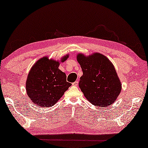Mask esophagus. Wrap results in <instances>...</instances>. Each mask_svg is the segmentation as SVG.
<instances>
[{
  "mask_svg": "<svg viewBox=\"0 0 148 148\" xmlns=\"http://www.w3.org/2000/svg\"><path fill=\"white\" fill-rule=\"evenodd\" d=\"M72 85H73V86H77V85H78V81H75V82H73Z\"/></svg>",
  "mask_w": 148,
  "mask_h": 148,
  "instance_id": "1",
  "label": "esophagus"
}]
</instances>
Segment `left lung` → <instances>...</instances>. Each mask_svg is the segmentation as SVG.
<instances>
[{"mask_svg": "<svg viewBox=\"0 0 148 148\" xmlns=\"http://www.w3.org/2000/svg\"><path fill=\"white\" fill-rule=\"evenodd\" d=\"M77 59L83 72L79 86L85 97L95 106L112 104L120 94L121 84L111 62L97 53L88 56L79 53Z\"/></svg>", "mask_w": 148, "mask_h": 148, "instance_id": "left-lung-1", "label": "left lung"}]
</instances>
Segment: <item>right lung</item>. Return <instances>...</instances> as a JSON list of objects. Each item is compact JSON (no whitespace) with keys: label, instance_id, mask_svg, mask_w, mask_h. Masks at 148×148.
I'll return each mask as SVG.
<instances>
[{"label":"right lung","instance_id":"1","mask_svg":"<svg viewBox=\"0 0 148 148\" xmlns=\"http://www.w3.org/2000/svg\"><path fill=\"white\" fill-rule=\"evenodd\" d=\"M69 55L64 56V62ZM59 62L43 57L36 62L28 75L26 90L34 104L51 107L58 101L71 84L66 81V73L58 69Z\"/></svg>","mask_w":148,"mask_h":148}]
</instances>
